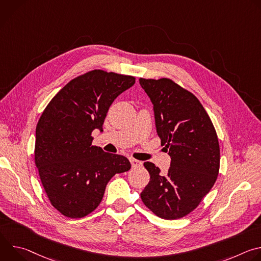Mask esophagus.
Instances as JSON below:
<instances>
[{
    "label": "esophagus",
    "mask_w": 261,
    "mask_h": 261,
    "mask_svg": "<svg viewBox=\"0 0 261 261\" xmlns=\"http://www.w3.org/2000/svg\"><path fill=\"white\" fill-rule=\"evenodd\" d=\"M130 162H131V165L132 167H140L142 165V162L141 161H138L136 159H130Z\"/></svg>",
    "instance_id": "34e87169"
}]
</instances>
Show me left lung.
<instances>
[{
    "label": "left lung",
    "instance_id": "8db88e82",
    "mask_svg": "<svg viewBox=\"0 0 261 261\" xmlns=\"http://www.w3.org/2000/svg\"><path fill=\"white\" fill-rule=\"evenodd\" d=\"M139 84L154 105L157 133L171 158L165 175L154 163H143L150 181L140 197L156 216L179 219L198 206L217 179L218 136L205 109L192 93L168 79H139Z\"/></svg>",
    "mask_w": 261,
    "mask_h": 261
}]
</instances>
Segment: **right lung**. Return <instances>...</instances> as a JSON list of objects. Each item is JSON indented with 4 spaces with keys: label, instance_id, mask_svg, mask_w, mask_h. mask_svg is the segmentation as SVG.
I'll return each mask as SVG.
<instances>
[{
    "label": "right lung",
    "instance_id": "right-lung-1",
    "mask_svg": "<svg viewBox=\"0 0 261 261\" xmlns=\"http://www.w3.org/2000/svg\"><path fill=\"white\" fill-rule=\"evenodd\" d=\"M135 84L130 75L93 70L69 82L48 103L36 127L35 164L53 206L83 218L100 204L106 185L131 168L129 160L92 145L115 99Z\"/></svg>",
    "mask_w": 261,
    "mask_h": 261
}]
</instances>
